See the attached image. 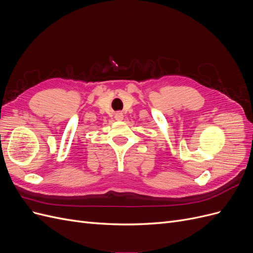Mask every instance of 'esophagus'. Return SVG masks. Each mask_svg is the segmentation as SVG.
<instances>
[{
    "mask_svg": "<svg viewBox=\"0 0 253 253\" xmlns=\"http://www.w3.org/2000/svg\"><path fill=\"white\" fill-rule=\"evenodd\" d=\"M115 119H116V120H122V119H124V114L120 113V112H117L116 114H115Z\"/></svg>",
    "mask_w": 253,
    "mask_h": 253,
    "instance_id": "1",
    "label": "esophagus"
}]
</instances>
